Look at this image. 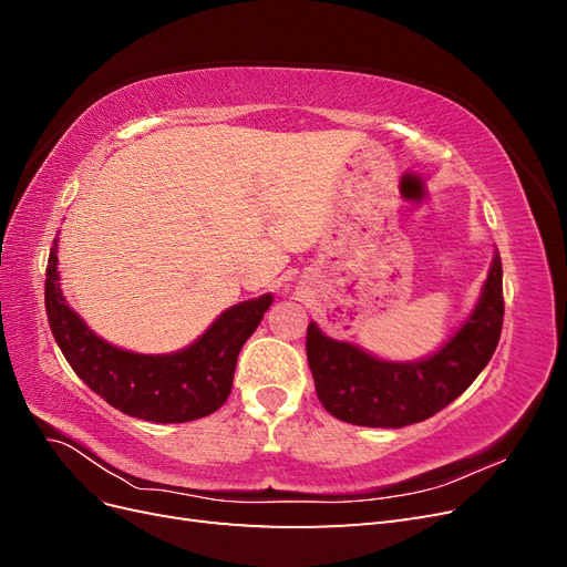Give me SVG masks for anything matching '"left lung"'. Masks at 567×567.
<instances>
[{"instance_id": "obj_1", "label": "left lung", "mask_w": 567, "mask_h": 567, "mask_svg": "<svg viewBox=\"0 0 567 567\" xmlns=\"http://www.w3.org/2000/svg\"><path fill=\"white\" fill-rule=\"evenodd\" d=\"M504 323L502 257L494 255L471 319L433 357L414 364L381 362L350 342L307 326V362L317 398L331 416L369 427H402L435 416L466 390L499 346Z\"/></svg>"}]
</instances>
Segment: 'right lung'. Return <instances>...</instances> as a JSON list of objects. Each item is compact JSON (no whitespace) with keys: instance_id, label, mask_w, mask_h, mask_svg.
I'll return each mask as SVG.
<instances>
[{"instance_id":"obj_1","label":"right lung","mask_w":567,"mask_h":567,"mask_svg":"<svg viewBox=\"0 0 567 567\" xmlns=\"http://www.w3.org/2000/svg\"><path fill=\"white\" fill-rule=\"evenodd\" d=\"M56 244L49 252L44 284L49 326L68 364L99 398L127 416L156 423L196 421L227 402L238 352L269 310L271 296L229 307L182 352L136 354L101 340L65 305L56 271Z\"/></svg>"}]
</instances>
